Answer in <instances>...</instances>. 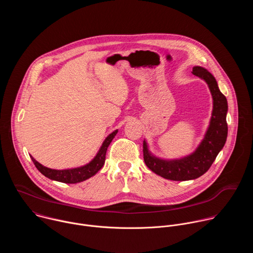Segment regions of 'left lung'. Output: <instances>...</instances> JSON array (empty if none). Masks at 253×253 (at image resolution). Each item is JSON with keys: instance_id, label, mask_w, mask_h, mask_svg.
Returning <instances> with one entry per match:
<instances>
[{"instance_id": "left-lung-1", "label": "left lung", "mask_w": 253, "mask_h": 253, "mask_svg": "<svg viewBox=\"0 0 253 253\" xmlns=\"http://www.w3.org/2000/svg\"><path fill=\"white\" fill-rule=\"evenodd\" d=\"M192 73L207 83L213 99V110L209 127L200 145L192 154L186 157L164 160L152 155L146 141H143V157L147 167L157 175L174 181H185L203 175L223 148L227 138L226 114L228 105L225 96L220 92L213 75L206 69L195 66Z\"/></svg>"}]
</instances>
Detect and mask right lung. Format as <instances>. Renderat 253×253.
Returning <instances> with one entry per match:
<instances>
[{"mask_svg": "<svg viewBox=\"0 0 253 253\" xmlns=\"http://www.w3.org/2000/svg\"><path fill=\"white\" fill-rule=\"evenodd\" d=\"M118 130H115L111 134L107 136V138L104 140L101 148L99 149L97 155L94 157L92 161H90L88 164L77 167V168H72V169H64V170H56V169H51L48 167L43 166L40 164L38 161H36L32 156V161L34 162L35 166L37 167V169L46 177L49 179L55 180V181L63 182V183H78L82 182L84 180L94 176L104 165L105 163V158H106V152L108 146L110 145V143L112 142L113 138L117 134Z\"/></svg>", "mask_w": 253, "mask_h": 253, "instance_id": "1", "label": "right lung"}]
</instances>
